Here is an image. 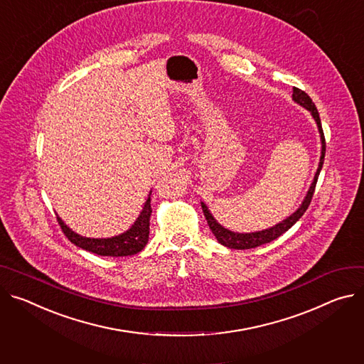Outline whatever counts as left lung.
Listing matches in <instances>:
<instances>
[{
    "mask_svg": "<svg viewBox=\"0 0 364 364\" xmlns=\"http://www.w3.org/2000/svg\"><path fill=\"white\" fill-rule=\"evenodd\" d=\"M293 100L296 103H299L301 106H304L305 109H308L314 119L316 120V124H318V129H319V134H321V141H322V152H321V159H319V167H318V171L315 174V178H314V183L311 184V188L305 197L304 203L301 205V208L297 209L293 215H290L287 219H284L283 222L277 223L276 226L270 228V229H266V230H261V232H252V234H235L232 232V230H228L225 229L223 226H220L216 219L212 216V213L208 210V206L205 203H202V209H203V213L206 216V220H208V225L210 228V230L213 232V235L216 237V240L228 247V248H235V250H250V248H255V247H259L262 244H269L272 242L273 240L279 238L280 235H283L286 230H289L297 220H299L304 213L306 212V209L309 208L311 205V200L314 197V191H315V187H316V181H318V177H319V173H321V168H322V164H323V158H325V136H323V130H322V124H321V119H319V113L312 102V98L305 92L302 91L301 88H296L293 87Z\"/></svg>",
    "mask_w": 364,
    "mask_h": 364,
    "instance_id": "1",
    "label": "left lung"
}]
</instances>
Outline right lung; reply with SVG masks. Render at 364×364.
Returning <instances> with one entry per match:
<instances>
[{
	"label": "right lung",
	"mask_w": 364,
	"mask_h": 364,
	"mask_svg": "<svg viewBox=\"0 0 364 364\" xmlns=\"http://www.w3.org/2000/svg\"><path fill=\"white\" fill-rule=\"evenodd\" d=\"M151 197H148V200L136 219L135 225L132 226L127 232L113 237V238H102V240H95V238H85L81 237L65 225L60 218L58 219V223L62 229V232L65 234L74 245L94 252L97 255H109V257H126V255H134L138 254L139 251L144 250V247L148 242V235H149V218H151Z\"/></svg>",
	"instance_id": "obj_1"
}]
</instances>
